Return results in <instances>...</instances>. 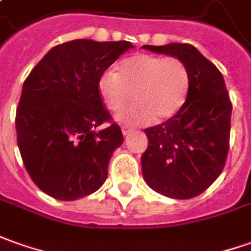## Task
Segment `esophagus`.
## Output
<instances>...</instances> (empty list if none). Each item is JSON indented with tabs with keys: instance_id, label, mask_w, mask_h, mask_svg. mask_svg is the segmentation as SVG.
Masks as SVG:
<instances>
[{
	"instance_id": "1",
	"label": "esophagus",
	"mask_w": 251,
	"mask_h": 251,
	"mask_svg": "<svg viewBox=\"0 0 251 251\" xmlns=\"http://www.w3.org/2000/svg\"><path fill=\"white\" fill-rule=\"evenodd\" d=\"M132 127H129V126H122V133H124V136H127L129 133H132Z\"/></svg>"
}]
</instances>
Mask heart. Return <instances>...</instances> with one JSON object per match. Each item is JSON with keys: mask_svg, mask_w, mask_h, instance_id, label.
Segmentation results:
<instances>
[{"mask_svg": "<svg viewBox=\"0 0 251 251\" xmlns=\"http://www.w3.org/2000/svg\"><path fill=\"white\" fill-rule=\"evenodd\" d=\"M190 81V70L180 57L137 53L121 61L118 73L103 71L97 79V90L112 112L120 111L133 93L136 104L122 109L117 119L129 125H148L172 118L183 107Z\"/></svg>", "mask_w": 251, "mask_h": 251, "instance_id": "obj_1", "label": "heart"}]
</instances>
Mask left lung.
<instances>
[{"instance_id": "left-lung-1", "label": "left lung", "mask_w": 251, "mask_h": 251, "mask_svg": "<svg viewBox=\"0 0 251 251\" xmlns=\"http://www.w3.org/2000/svg\"><path fill=\"white\" fill-rule=\"evenodd\" d=\"M143 48L180 57L191 75L183 107L166 122L144 129L148 137L141 155L144 180L165 197H198L221 175L228 156L232 103L224 76L190 44Z\"/></svg>"}]
</instances>
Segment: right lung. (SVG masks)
<instances>
[{
	"instance_id": "1",
	"label": "right lung",
	"mask_w": 251,
	"mask_h": 251,
	"mask_svg": "<svg viewBox=\"0 0 251 251\" xmlns=\"http://www.w3.org/2000/svg\"><path fill=\"white\" fill-rule=\"evenodd\" d=\"M129 48L127 41H68L52 48L25 78L15 119L19 151L34 184L49 197L75 201L107 180L124 136L100 99L97 79Z\"/></svg>"
}]
</instances>
